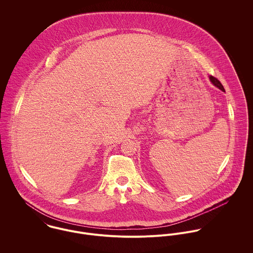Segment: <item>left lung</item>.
I'll list each match as a JSON object with an SVG mask.
<instances>
[{"label": "left lung", "instance_id": "8db88e82", "mask_svg": "<svg viewBox=\"0 0 253 253\" xmlns=\"http://www.w3.org/2000/svg\"><path fill=\"white\" fill-rule=\"evenodd\" d=\"M210 79H211V81L212 82V84H214V85H216L218 88H220L221 90H223V91H225V89H224V87H223V85H222V84L217 80L215 77H213V76H211L210 77Z\"/></svg>", "mask_w": 253, "mask_h": 253}]
</instances>
